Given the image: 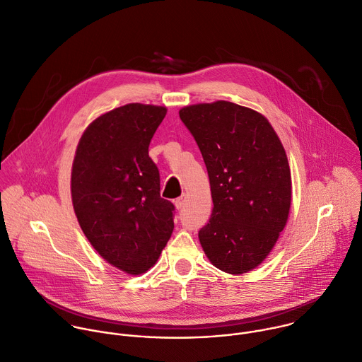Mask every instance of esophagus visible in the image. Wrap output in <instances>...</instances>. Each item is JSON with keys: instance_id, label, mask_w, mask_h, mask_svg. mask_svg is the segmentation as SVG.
<instances>
[{"instance_id": "obj_1", "label": "esophagus", "mask_w": 362, "mask_h": 362, "mask_svg": "<svg viewBox=\"0 0 362 362\" xmlns=\"http://www.w3.org/2000/svg\"><path fill=\"white\" fill-rule=\"evenodd\" d=\"M187 194L186 193H183L180 197H177L176 200H175V206H176V209L177 210H180V209H183L185 206H186V203H187Z\"/></svg>"}]
</instances>
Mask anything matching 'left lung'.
I'll return each mask as SVG.
<instances>
[{
	"label": "left lung",
	"instance_id": "obj_1",
	"mask_svg": "<svg viewBox=\"0 0 362 362\" xmlns=\"http://www.w3.org/2000/svg\"><path fill=\"white\" fill-rule=\"evenodd\" d=\"M179 115L204 159L214 204L200 244L220 271L245 274L268 257L288 221L284 145L262 114L230 101L187 105Z\"/></svg>",
	"mask_w": 362,
	"mask_h": 362
}]
</instances>
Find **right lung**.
Listing matches in <instances>:
<instances>
[{"label": "right lung", "mask_w": 362, "mask_h": 362, "mask_svg": "<svg viewBox=\"0 0 362 362\" xmlns=\"http://www.w3.org/2000/svg\"><path fill=\"white\" fill-rule=\"evenodd\" d=\"M166 107L131 103L95 118L71 168V202L93 248L112 267L139 275L153 267L173 231L175 206L160 197L151 139Z\"/></svg>", "instance_id": "obj_1"}]
</instances>
